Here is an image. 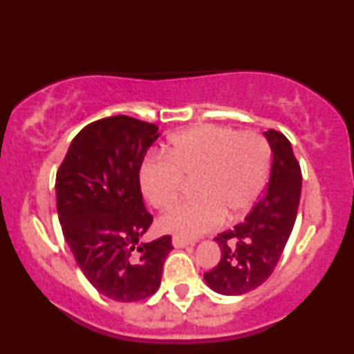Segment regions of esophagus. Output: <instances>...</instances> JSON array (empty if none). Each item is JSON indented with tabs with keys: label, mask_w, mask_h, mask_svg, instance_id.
Segmentation results:
<instances>
[{
	"label": "esophagus",
	"mask_w": 354,
	"mask_h": 354,
	"mask_svg": "<svg viewBox=\"0 0 354 354\" xmlns=\"http://www.w3.org/2000/svg\"><path fill=\"white\" fill-rule=\"evenodd\" d=\"M171 244L175 248H187L189 246V241L187 240H184V239H179V236H173L171 239Z\"/></svg>",
	"instance_id": "34e87169"
}]
</instances>
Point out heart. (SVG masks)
Segmentation results:
<instances>
[{
  "label": "heart",
  "instance_id": "1",
  "mask_svg": "<svg viewBox=\"0 0 354 354\" xmlns=\"http://www.w3.org/2000/svg\"><path fill=\"white\" fill-rule=\"evenodd\" d=\"M271 171L265 138L220 125H199L173 136L165 156H149L139 169V184L156 209H169L192 181L190 201L159 218L164 232L190 240L252 209Z\"/></svg>",
  "mask_w": 354,
  "mask_h": 354
}]
</instances>
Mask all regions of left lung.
I'll list each match as a JSON object with an SVG mask.
<instances>
[{
	"mask_svg": "<svg viewBox=\"0 0 354 354\" xmlns=\"http://www.w3.org/2000/svg\"><path fill=\"white\" fill-rule=\"evenodd\" d=\"M272 151L268 189L244 221L218 234L221 260L204 274L205 283L223 295H241L269 279L292 232L300 201L301 171L283 134L263 133Z\"/></svg>",
	"mask_w": 354,
	"mask_h": 354,
	"instance_id": "obj_1",
	"label": "left lung"
}]
</instances>
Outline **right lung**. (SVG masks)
<instances>
[{
  "instance_id": "obj_1",
  "label": "right lung",
  "mask_w": 354,
  "mask_h": 354,
  "mask_svg": "<svg viewBox=\"0 0 354 354\" xmlns=\"http://www.w3.org/2000/svg\"><path fill=\"white\" fill-rule=\"evenodd\" d=\"M155 124L111 115L86 125L57 171V212L77 265L115 301L158 291L171 236L140 243L153 216L145 210L139 169L160 136Z\"/></svg>"
}]
</instances>
